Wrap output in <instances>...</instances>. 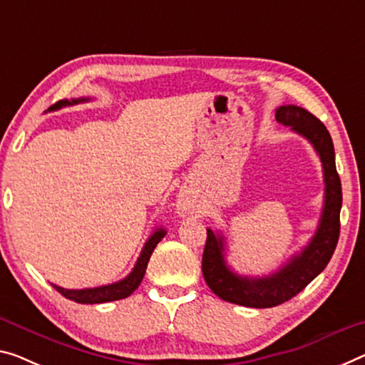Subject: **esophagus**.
<instances>
[{
  "label": "esophagus",
  "mask_w": 365,
  "mask_h": 365,
  "mask_svg": "<svg viewBox=\"0 0 365 365\" xmlns=\"http://www.w3.org/2000/svg\"><path fill=\"white\" fill-rule=\"evenodd\" d=\"M176 207H178V214L179 215H189L190 212H192V205L189 204V200L187 199H179L178 200V204H176Z\"/></svg>",
  "instance_id": "obj_1"
}]
</instances>
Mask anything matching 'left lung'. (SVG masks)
I'll return each instance as SVG.
<instances>
[{
    "label": "left lung",
    "instance_id": "obj_1",
    "mask_svg": "<svg viewBox=\"0 0 365 365\" xmlns=\"http://www.w3.org/2000/svg\"><path fill=\"white\" fill-rule=\"evenodd\" d=\"M279 124L290 127L313 145L323 165L324 204L318 228L299 255L271 276L243 277L225 262V241L220 233L207 228L202 256V274L212 292L222 300L251 308H271L284 304L302 292L331 259L339 238V212L343 204L341 179L336 171L334 147L322 120L299 106L287 104L276 109Z\"/></svg>",
    "mask_w": 365,
    "mask_h": 365
}]
</instances>
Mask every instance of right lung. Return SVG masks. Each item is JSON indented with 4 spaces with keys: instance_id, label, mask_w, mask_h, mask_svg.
Returning <instances> with one entry per match:
<instances>
[{
    "instance_id": "add662e5",
    "label": "right lung",
    "mask_w": 365,
    "mask_h": 365,
    "mask_svg": "<svg viewBox=\"0 0 365 365\" xmlns=\"http://www.w3.org/2000/svg\"><path fill=\"white\" fill-rule=\"evenodd\" d=\"M86 101H89V98L71 99V101L63 99V101H58L57 104H53L48 110H57L60 108H65V106H75L80 103H86ZM165 235H166L165 228L155 230L153 235H151L147 243H145L142 253H140L135 266H133V269H132V272L128 274L125 279L119 280V282H114L109 285H101V287H94V289H80V290L63 289V287H58V285H53V287L57 289L61 295L66 297V299L78 302V304H91L93 305V304H106V302L125 299V297L132 295L133 290H135L140 285V282H142L145 271H147L150 256H151V253H153L156 245L160 243L161 238H163Z\"/></svg>"
}]
</instances>
